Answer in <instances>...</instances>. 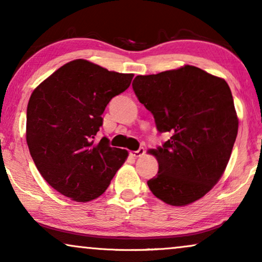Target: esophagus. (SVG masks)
I'll use <instances>...</instances> for the list:
<instances>
[{
    "label": "esophagus",
    "instance_id": "1",
    "mask_svg": "<svg viewBox=\"0 0 262 262\" xmlns=\"http://www.w3.org/2000/svg\"><path fill=\"white\" fill-rule=\"evenodd\" d=\"M144 152H145L144 148H139L137 151H131L130 152V156L131 157H135V159H137V157H141V156L144 155Z\"/></svg>",
    "mask_w": 262,
    "mask_h": 262
}]
</instances>
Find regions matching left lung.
Wrapping results in <instances>:
<instances>
[{
  "instance_id": "1",
  "label": "left lung",
  "mask_w": 262,
  "mask_h": 262,
  "mask_svg": "<svg viewBox=\"0 0 262 262\" xmlns=\"http://www.w3.org/2000/svg\"><path fill=\"white\" fill-rule=\"evenodd\" d=\"M132 87L139 102L170 138L150 149L159 173L148 186L171 206L203 198L220 181L238 130L231 91L224 78L193 66L156 75H138Z\"/></svg>"
}]
</instances>
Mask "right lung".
<instances>
[{"label": "right lung", "instance_id": "obj_1", "mask_svg": "<svg viewBox=\"0 0 262 262\" xmlns=\"http://www.w3.org/2000/svg\"><path fill=\"white\" fill-rule=\"evenodd\" d=\"M132 78L75 59L32 93L26 142L39 173L60 194L78 203L99 198L126 161L127 150L112 148L106 137L96 143L95 136L107 103Z\"/></svg>", "mask_w": 262, "mask_h": 262}]
</instances>
